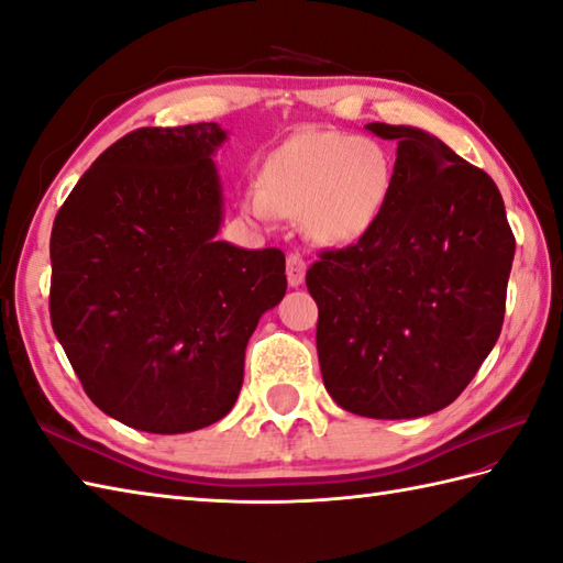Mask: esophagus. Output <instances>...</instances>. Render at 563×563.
Here are the masks:
<instances>
[{"mask_svg": "<svg viewBox=\"0 0 563 563\" xmlns=\"http://www.w3.org/2000/svg\"><path fill=\"white\" fill-rule=\"evenodd\" d=\"M285 273H288V283L292 285V288H297V285H302L305 273H307V263H305V258L300 256V253H290L288 263H285Z\"/></svg>", "mask_w": 563, "mask_h": 563, "instance_id": "obj_1", "label": "esophagus"}]
</instances>
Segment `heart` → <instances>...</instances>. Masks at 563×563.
<instances>
[{"mask_svg":"<svg viewBox=\"0 0 563 563\" xmlns=\"http://www.w3.org/2000/svg\"><path fill=\"white\" fill-rule=\"evenodd\" d=\"M395 185V156L383 141L310 129L273 151L261 185L241 192V209L258 222L305 217L314 239L354 244L376 227Z\"/></svg>","mask_w":563,"mask_h":563,"instance_id":"heart-1","label":"heart"}]
</instances>
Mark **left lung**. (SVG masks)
I'll return each instance as SVG.
<instances>
[{
	"label": "left lung",
	"mask_w": 563,
	"mask_h": 563,
	"mask_svg": "<svg viewBox=\"0 0 563 563\" xmlns=\"http://www.w3.org/2000/svg\"><path fill=\"white\" fill-rule=\"evenodd\" d=\"M366 129L398 141L395 185L368 234L307 271L319 368L344 410L412 420L454 402L498 341L515 236L488 173L422 129Z\"/></svg>",
	"instance_id": "left-lung-1"
}]
</instances>
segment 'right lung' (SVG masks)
I'll return each instance as SVG.
<instances>
[{"label":"right lung","instance_id":"right-lung-1","mask_svg":"<svg viewBox=\"0 0 563 563\" xmlns=\"http://www.w3.org/2000/svg\"><path fill=\"white\" fill-rule=\"evenodd\" d=\"M214 121L146 126L112 143L51 231V324L99 410L151 434L222 420L246 344L283 300L285 253L217 241Z\"/></svg>","mask_w":563,"mask_h":563}]
</instances>
